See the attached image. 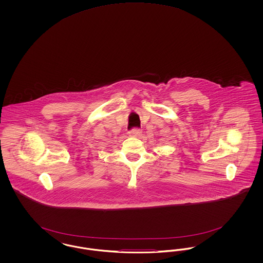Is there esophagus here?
<instances>
[{"mask_svg": "<svg viewBox=\"0 0 263 263\" xmlns=\"http://www.w3.org/2000/svg\"><path fill=\"white\" fill-rule=\"evenodd\" d=\"M141 133H142V131H141V129H139V128H133V129H131V130L129 131V134H130V136H132V137H139V136L141 135Z\"/></svg>", "mask_w": 263, "mask_h": 263, "instance_id": "34e87169", "label": "esophagus"}]
</instances>
